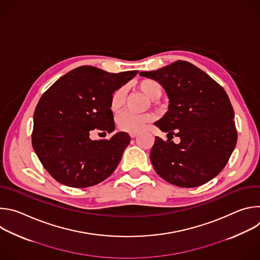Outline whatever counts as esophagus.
Masks as SVG:
<instances>
[{
	"instance_id": "obj_1",
	"label": "esophagus",
	"mask_w": 260,
	"mask_h": 260,
	"mask_svg": "<svg viewBox=\"0 0 260 260\" xmlns=\"http://www.w3.org/2000/svg\"><path fill=\"white\" fill-rule=\"evenodd\" d=\"M137 135H138V133H136V132H134V133H129L131 138H135V137H137Z\"/></svg>"
}]
</instances>
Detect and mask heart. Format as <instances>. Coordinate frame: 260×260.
<instances>
[{
    "instance_id": "obj_1",
    "label": "heart",
    "mask_w": 260,
    "mask_h": 260,
    "mask_svg": "<svg viewBox=\"0 0 260 260\" xmlns=\"http://www.w3.org/2000/svg\"><path fill=\"white\" fill-rule=\"evenodd\" d=\"M139 89L150 101L157 100L162 92L160 84L152 79H144L138 83ZM125 100V88L119 87L117 88L110 100V108L113 112H118L124 104ZM152 119L150 114H134L131 112H124L117 117V126L122 132H139L144 125Z\"/></svg>"
}]
</instances>
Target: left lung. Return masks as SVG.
Listing matches in <instances>:
<instances>
[{
    "label": "left lung",
    "instance_id": "obj_1",
    "mask_svg": "<svg viewBox=\"0 0 260 260\" xmlns=\"http://www.w3.org/2000/svg\"><path fill=\"white\" fill-rule=\"evenodd\" d=\"M140 76L157 81L169 98V111L154 124L180 138L175 144L168 136L167 141L155 137L150 152L155 172L185 188L212 180L226 166L238 139L234 109L225 90L185 60L140 72Z\"/></svg>",
    "mask_w": 260,
    "mask_h": 260
}]
</instances>
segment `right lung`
<instances>
[{
  "label": "right lung",
  "instance_id": "obj_1",
  "mask_svg": "<svg viewBox=\"0 0 260 260\" xmlns=\"http://www.w3.org/2000/svg\"><path fill=\"white\" fill-rule=\"evenodd\" d=\"M138 71L108 73L82 66L53 83L34 113L31 144L46 171L69 187L93 186L117 168L131 142L119 132L110 140H91L90 131L115 129L110 108L112 93Z\"/></svg>",
  "mask_w": 260,
  "mask_h": 260
}]
</instances>
